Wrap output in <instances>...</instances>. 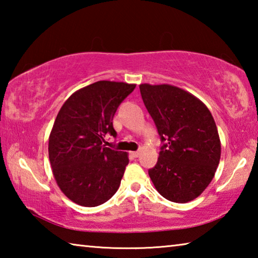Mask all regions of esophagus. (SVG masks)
<instances>
[{
	"label": "esophagus",
	"mask_w": 258,
	"mask_h": 258,
	"mask_svg": "<svg viewBox=\"0 0 258 258\" xmlns=\"http://www.w3.org/2000/svg\"><path fill=\"white\" fill-rule=\"evenodd\" d=\"M132 156L135 157V158H138V157L140 156V151H133L132 152Z\"/></svg>",
	"instance_id": "34e87169"
}]
</instances>
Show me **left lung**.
Listing matches in <instances>:
<instances>
[{
  "label": "left lung",
  "instance_id": "1",
  "mask_svg": "<svg viewBox=\"0 0 258 258\" xmlns=\"http://www.w3.org/2000/svg\"><path fill=\"white\" fill-rule=\"evenodd\" d=\"M163 146L149 169L156 190L169 202L187 203L203 194L215 175L221 141L211 111L180 87L140 85Z\"/></svg>",
  "mask_w": 258,
  "mask_h": 258
}]
</instances>
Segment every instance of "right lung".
Returning a JSON list of instances; mask_svg holds the SVG:
<instances>
[{"label": "right lung", "mask_w": 258, "mask_h": 258, "mask_svg": "<svg viewBox=\"0 0 258 258\" xmlns=\"http://www.w3.org/2000/svg\"><path fill=\"white\" fill-rule=\"evenodd\" d=\"M135 84L99 81L76 91L58 112L49 138V158L56 184L72 202L95 207L118 190L127 154L107 148L116 138L112 119Z\"/></svg>", "instance_id": "obj_1"}]
</instances>
